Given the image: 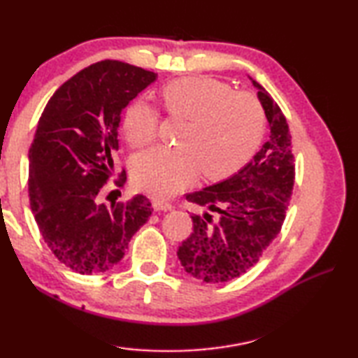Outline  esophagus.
Wrapping results in <instances>:
<instances>
[{
    "instance_id": "obj_1",
    "label": "esophagus",
    "mask_w": 358,
    "mask_h": 358,
    "mask_svg": "<svg viewBox=\"0 0 358 358\" xmlns=\"http://www.w3.org/2000/svg\"><path fill=\"white\" fill-rule=\"evenodd\" d=\"M153 207L157 211H167V210H172L173 205L169 203V202H164V201H155L153 202Z\"/></svg>"
}]
</instances>
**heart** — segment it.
<instances>
[{
	"label": "heart",
	"mask_w": 358,
	"mask_h": 358,
	"mask_svg": "<svg viewBox=\"0 0 358 358\" xmlns=\"http://www.w3.org/2000/svg\"><path fill=\"white\" fill-rule=\"evenodd\" d=\"M161 98L169 117L186 124L178 136L181 147H157L134 161L136 185L151 196H173L201 171L208 180L226 178L251 159L262 141L264 108L250 92L196 76L167 83ZM123 129L132 148L147 147L157 137L159 112L145 99H134L124 110Z\"/></svg>",
	"instance_id": "heart-1"
}]
</instances>
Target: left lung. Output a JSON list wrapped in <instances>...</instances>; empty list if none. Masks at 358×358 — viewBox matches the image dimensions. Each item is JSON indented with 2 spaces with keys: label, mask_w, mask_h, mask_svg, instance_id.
Returning a JSON list of instances; mask_svg holds the SVG:
<instances>
[{
  "label": "left lung",
  "mask_w": 358,
  "mask_h": 358,
  "mask_svg": "<svg viewBox=\"0 0 358 358\" xmlns=\"http://www.w3.org/2000/svg\"><path fill=\"white\" fill-rule=\"evenodd\" d=\"M270 124V137L238 173L186 194L192 203L208 208L192 215V234L178 248L186 273L205 282H226L246 273L276 238L286 220L294 189L292 137L280 106L252 80Z\"/></svg>",
  "instance_id": "1"
}]
</instances>
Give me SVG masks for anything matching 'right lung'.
Masks as SVG:
<instances>
[{"instance_id":"right-lung-1","label":"right lung","mask_w":358,"mask_h":358,"mask_svg":"<svg viewBox=\"0 0 358 358\" xmlns=\"http://www.w3.org/2000/svg\"><path fill=\"white\" fill-rule=\"evenodd\" d=\"M155 80V72L106 59L64 82L39 118L29 148V205L50 251L80 275L113 268L153 211L145 196L110 207L98 199L115 171L120 115ZM124 181L123 171L115 186Z\"/></svg>"}]
</instances>
